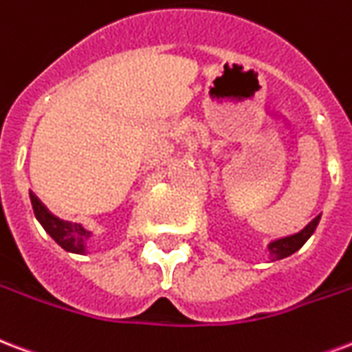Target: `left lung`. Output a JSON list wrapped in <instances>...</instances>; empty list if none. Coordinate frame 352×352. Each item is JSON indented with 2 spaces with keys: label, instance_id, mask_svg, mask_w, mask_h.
Instances as JSON below:
<instances>
[{
  "label": "left lung",
  "instance_id": "1",
  "mask_svg": "<svg viewBox=\"0 0 352 352\" xmlns=\"http://www.w3.org/2000/svg\"><path fill=\"white\" fill-rule=\"evenodd\" d=\"M319 219L320 217H315L309 225H307L306 229L300 230L298 234H292V236H287V238H281L278 242H272L268 245V250H270L272 257L274 258H285L292 255L294 251H298L304 243L307 242V238L315 232L317 229V225H319Z\"/></svg>",
  "mask_w": 352,
  "mask_h": 352
}]
</instances>
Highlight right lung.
<instances>
[{
	"mask_svg": "<svg viewBox=\"0 0 352 352\" xmlns=\"http://www.w3.org/2000/svg\"><path fill=\"white\" fill-rule=\"evenodd\" d=\"M30 201H32L33 214L37 217V221L63 250L73 251V253H84V242L89 236V232H86L84 227L76 225V223L61 221L58 217L50 215L33 193H30Z\"/></svg>",
	"mask_w": 352,
	"mask_h": 352,
	"instance_id": "1",
	"label": "right lung"
}]
</instances>
